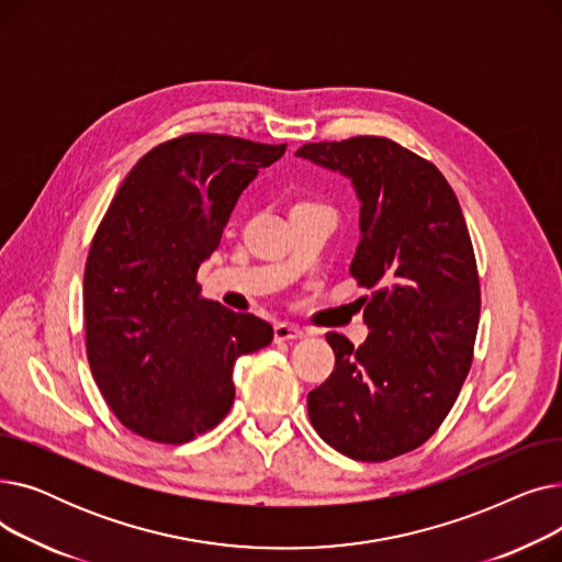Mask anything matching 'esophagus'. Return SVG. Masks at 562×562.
I'll return each instance as SVG.
<instances>
[{
    "instance_id": "esophagus-1",
    "label": "esophagus",
    "mask_w": 562,
    "mask_h": 562,
    "mask_svg": "<svg viewBox=\"0 0 562 562\" xmlns=\"http://www.w3.org/2000/svg\"><path fill=\"white\" fill-rule=\"evenodd\" d=\"M303 337H307V333L301 330L299 326H289V323H278V326L273 328V339H276V344L296 341V339H303Z\"/></svg>"
}]
</instances>
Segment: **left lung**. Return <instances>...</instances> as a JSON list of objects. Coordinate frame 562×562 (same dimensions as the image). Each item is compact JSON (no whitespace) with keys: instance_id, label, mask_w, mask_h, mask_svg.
<instances>
[{"instance_id":"left-lung-1","label":"left lung","mask_w":562,"mask_h":562,"mask_svg":"<svg viewBox=\"0 0 562 562\" xmlns=\"http://www.w3.org/2000/svg\"><path fill=\"white\" fill-rule=\"evenodd\" d=\"M296 157L337 172L360 202L350 273L369 337L328 333L335 371L310 392L314 430L339 453L382 462L422 447L471 367L481 284L460 202L430 161L380 136L305 143Z\"/></svg>"}]
</instances>
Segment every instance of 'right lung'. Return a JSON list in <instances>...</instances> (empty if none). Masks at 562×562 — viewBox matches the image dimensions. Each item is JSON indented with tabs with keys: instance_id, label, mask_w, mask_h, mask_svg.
Here are the masks:
<instances>
[{
	"instance_id": "add662e5",
	"label": "right lung",
	"mask_w": 562,
	"mask_h": 562,
	"mask_svg": "<svg viewBox=\"0 0 562 562\" xmlns=\"http://www.w3.org/2000/svg\"><path fill=\"white\" fill-rule=\"evenodd\" d=\"M286 145L187 134L125 177L83 271L86 350L98 387L140 437L184 445L234 403V362L273 341L255 314L200 299L195 276L259 168Z\"/></svg>"
}]
</instances>
